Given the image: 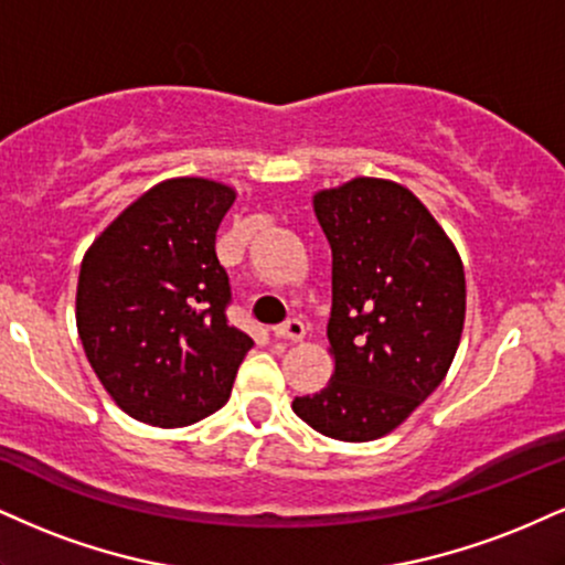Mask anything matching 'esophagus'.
<instances>
[{
  "label": "esophagus",
  "mask_w": 565,
  "mask_h": 565,
  "mask_svg": "<svg viewBox=\"0 0 565 565\" xmlns=\"http://www.w3.org/2000/svg\"><path fill=\"white\" fill-rule=\"evenodd\" d=\"M274 337L287 339V342H302V337H305V323L297 321V318H291V321L276 326Z\"/></svg>",
  "instance_id": "34e87169"
}]
</instances>
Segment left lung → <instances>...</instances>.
<instances>
[{
	"mask_svg": "<svg viewBox=\"0 0 565 565\" xmlns=\"http://www.w3.org/2000/svg\"><path fill=\"white\" fill-rule=\"evenodd\" d=\"M331 244L334 373L291 411L323 437L397 429L450 371L466 323L463 260L411 189L358 175L312 194Z\"/></svg>",
	"mask_w": 565,
	"mask_h": 565,
	"instance_id": "obj_1",
	"label": "left lung"
}]
</instances>
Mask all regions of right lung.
Returning <instances> with one entry per match:
<instances>
[{
  "label": "right lung",
  "mask_w": 565,
  "mask_h": 565,
  "mask_svg": "<svg viewBox=\"0 0 565 565\" xmlns=\"http://www.w3.org/2000/svg\"><path fill=\"white\" fill-rule=\"evenodd\" d=\"M228 183L179 175L147 189L88 244L76 287L86 360L115 405L179 429L226 405L253 339L226 321L215 231Z\"/></svg>",
  "instance_id": "add662e5"
}]
</instances>
